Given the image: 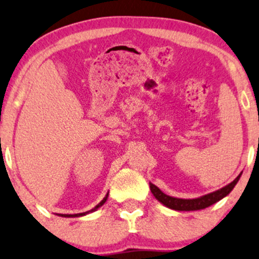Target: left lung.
I'll list each match as a JSON object with an SVG mask.
<instances>
[{
    "mask_svg": "<svg viewBox=\"0 0 259 259\" xmlns=\"http://www.w3.org/2000/svg\"><path fill=\"white\" fill-rule=\"evenodd\" d=\"M240 176L241 173L234 179L233 182L230 183L228 185L224 186V188L217 190V191L210 192V194H207V195H203L201 197L189 198V199L177 198V197H172V196L163 194L158 186L152 184V183H149V186H150V191H152L154 197L158 199L160 203H162L165 207L173 209V210H177V211H192V210H201V209L210 207V205L214 204V203H217L220 201V199L226 197V196L230 194L232 190L234 189V186L237 185L239 179H240Z\"/></svg>",
    "mask_w": 259,
    "mask_h": 259,
    "instance_id": "8db88e82",
    "label": "left lung"
}]
</instances>
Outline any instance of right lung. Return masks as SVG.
<instances>
[{
    "label": "right lung",
    "mask_w": 259,
    "mask_h": 259,
    "mask_svg": "<svg viewBox=\"0 0 259 259\" xmlns=\"http://www.w3.org/2000/svg\"><path fill=\"white\" fill-rule=\"evenodd\" d=\"M107 197H109V192H107L106 196H105V197L103 198V201H101V202L99 203V204L96 205V207H94L93 209H91V210H88V211H86V212H80V214H58V215H60V217H62V218H80V217H84V215L90 214V212H93V211H96L98 208H100L101 205H103L104 203L106 202Z\"/></svg>",
    "instance_id": "right-lung-1"
}]
</instances>
